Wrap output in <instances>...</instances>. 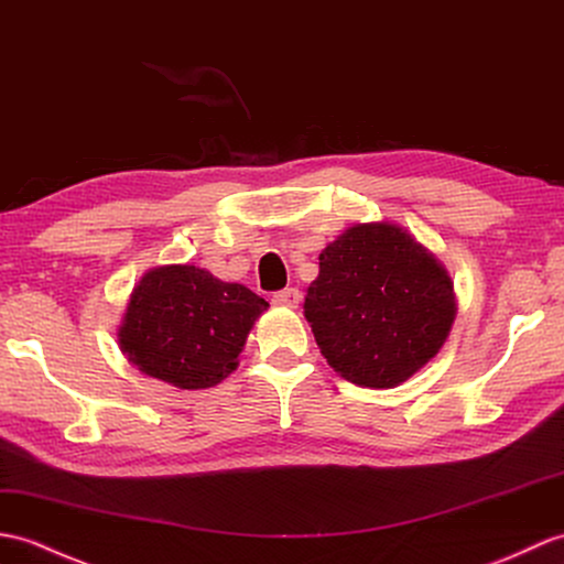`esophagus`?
<instances>
[{"label":"esophagus","mask_w":564,"mask_h":564,"mask_svg":"<svg viewBox=\"0 0 564 564\" xmlns=\"http://www.w3.org/2000/svg\"><path fill=\"white\" fill-rule=\"evenodd\" d=\"M271 303L273 305H281V307H297V303H300L297 288H283V291L273 293L271 295Z\"/></svg>","instance_id":"esophagus-1"}]
</instances>
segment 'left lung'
Segmentation results:
<instances>
[{
    "label": "left lung",
    "mask_w": 564,
    "mask_h": 564,
    "mask_svg": "<svg viewBox=\"0 0 564 564\" xmlns=\"http://www.w3.org/2000/svg\"><path fill=\"white\" fill-rule=\"evenodd\" d=\"M303 310L338 375L391 389L437 356L456 303L449 273L421 242L391 223H358L319 254Z\"/></svg>",
    "instance_id": "8db88e82"
}]
</instances>
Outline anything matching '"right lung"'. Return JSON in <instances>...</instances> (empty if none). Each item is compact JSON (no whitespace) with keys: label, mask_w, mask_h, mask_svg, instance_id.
Returning <instances> with one entry per match:
<instances>
[{"label":"right lung","mask_w":564,"mask_h":564,"mask_svg":"<svg viewBox=\"0 0 564 564\" xmlns=\"http://www.w3.org/2000/svg\"><path fill=\"white\" fill-rule=\"evenodd\" d=\"M264 297L189 264L159 267L139 281L120 326L137 368L180 389H206L238 368Z\"/></svg>","instance_id":"1"}]
</instances>
